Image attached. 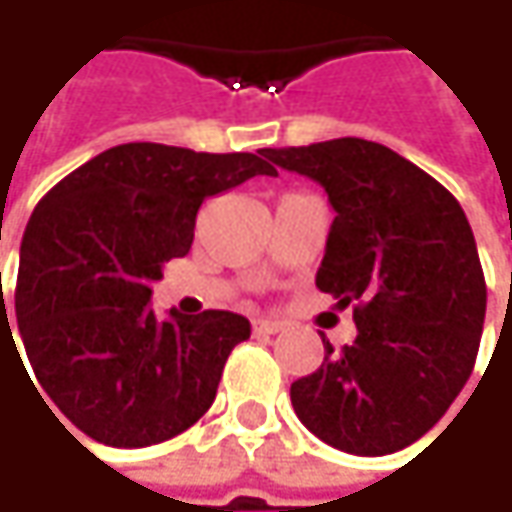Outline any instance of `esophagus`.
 <instances>
[{"mask_svg":"<svg viewBox=\"0 0 512 512\" xmlns=\"http://www.w3.org/2000/svg\"><path fill=\"white\" fill-rule=\"evenodd\" d=\"M279 332H285V323L282 320H271V317L253 320V335H279Z\"/></svg>","mask_w":512,"mask_h":512,"instance_id":"34e87169","label":"esophagus"}]
</instances>
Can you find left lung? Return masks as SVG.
Listing matches in <instances>:
<instances>
[{"label":"left lung","instance_id":"8db88e82","mask_svg":"<svg viewBox=\"0 0 512 512\" xmlns=\"http://www.w3.org/2000/svg\"><path fill=\"white\" fill-rule=\"evenodd\" d=\"M320 183L335 209L317 288L352 306L355 341H323V364L291 384L300 422L361 457L417 443L472 376L487 282L472 227L449 189L358 136L265 148Z\"/></svg>","mask_w":512,"mask_h":512}]
</instances>
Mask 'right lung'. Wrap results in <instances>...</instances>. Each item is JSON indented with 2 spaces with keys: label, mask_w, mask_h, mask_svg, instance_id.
<instances>
[{
  "label": "right lung",
  "mask_w": 512,
  "mask_h": 512,
  "mask_svg": "<svg viewBox=\"0 0 512 512\" xmlns=\"http://www.w3.org/2000/svg\"><path fill=\"white\" fill-rule=\"evenodd\" d=\"M262 157L128 142L75 168L31 212L14 297L19 338L40 387L87 437L154 446L215 402L250 320L215 309L160 320L151 282L189 253L206 198L276 174Z\"/></svg>",
  "instance_id": "1"
}]
</instances>
